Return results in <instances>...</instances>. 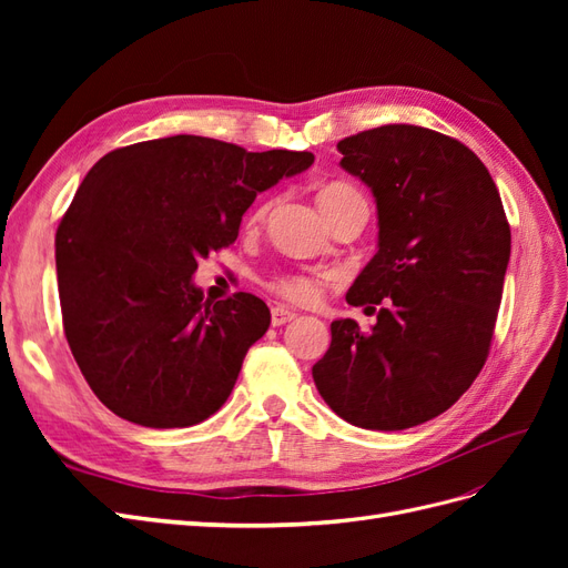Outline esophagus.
Masks as SVG:
<instances>
[{"label": "esophagus", "instance_id": "obj_1", "mask_svg": "<svg viewBox=\"0 0 568 568\" xmlns=\"http://www.w3.org/2000/svg\"><path fill=\"white\" fill-rule=\"evenodd\" d=\"M291 320H296V311H288L284 305H272V326H282Z\"/></svg>", "mask_w": 568, "mask_h": 568}]
</instances>
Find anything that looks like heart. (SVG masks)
Returning <instances> with one entry per match:
<instances>
[{"instance_id":"obj_1","label":"heart","mask_w":568,"mask_h":568,"mask_svg":"<svg viewBox=\"0 0 568 568\" xmlns=\"http://www.w3.org/2000/svg\"><path fill=\"white\" fill-rule=\"evenodd\" d=\"M353 199H363V194H359L353 184L343 180L326 182L317 194V203L322 211L334 209V205H341ZM267 205H261V209L255 211V217H263ZM334 280H336L334 272H291V274H282L277 280H272L270 288L288 303L315 305L324 294V286Z\"/></svg>"}]
</instances>
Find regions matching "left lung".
<instances>
[{
	"label": "left lung",
	"mask_w": 568,
	"mask_h": 568,
	"mask_svg": "<svg viewBox=\"0 0 568 568\" xmlns=\"http://www.w3.org/2000/svg\"><path fill=\"white\" fill-rule=\"evenodd\" d=\"M341 165L379 211V251L346 301L376 313L369 332L332 322L313 379L338 417L403 432L453 407L484 369L503 301L511 232L476 153L419 125L338 142Z\"/></svg>",
	"instance_id": "1"
}]
</instances>
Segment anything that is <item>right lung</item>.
Masks as SVG:
<instances>
[{
	"mask_svg": "<svg viewBox=\"0 0 568 568\" xmlns=\"http://www.w3.org/2000/svg\"><path fill=\"white\" fill-rule=\"evenodd\" d=\"M313 161L175 134L92 165L57 230V277L68 346L113 415L182 428L230 398L270 311L244 291L203 301L192 274L236 242L257 192Z\"/></svg>",
	"mask_w": 568,
	"mask_h": 568,
	"instance_id": "obj_1",
	"label": "right lung"
}]
</instances>
